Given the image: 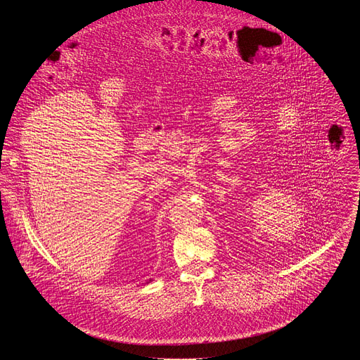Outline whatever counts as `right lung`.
Segmentation results:
<instances>
[{"mask_svg":"<svg viewBox=\"0 0 360 360\" xmlns=\"http://www.w3.org/2000/svg\"><path fill=\"white\" fill-rule=\"evenodd\" d=\"M149 282H152V279H149V281H148V282H146V283H149Z\"/></svg>","mask_w":360,"mask_h":360,"instance_id":"1","label":"right lung"}]
</instances>
